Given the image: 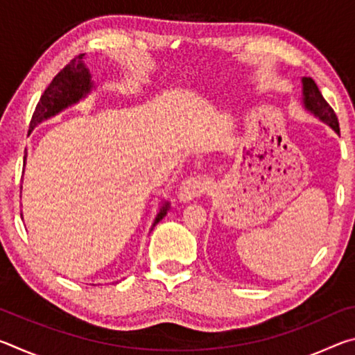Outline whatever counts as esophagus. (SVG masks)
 <instances>
[{
  "label": "esophagus",
  "mask_w": 355,
  "mask_h": 355,
  "mask_svg": "<svg viewBox=\"0 0 355 355\" xmlns=\"http://www.w3.org/2000/svg\"><path fill=\"white\" fill-rule=\"evenodd\" d=\"M207 188H208L207 180L203 178L202 175H191V177L184 180L182 186H180L178 196H180V199H182V200L188 202V200L194 199V197L200 196Z\"/></svg>",
  "instance_id": "esophagus-1"
}]
</instances>
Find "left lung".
I'll return each instance as SVG.
<instances>
[{
    "label": "left lung",
    "mask_w": 355,
    "mask_h": 355,
    "mask_svg": "<svg viewBox=\"0 0 355 355\" xmlns=\"http://www.w3.org/2000/svg\"><path fill=\"white\" fill-rule=\"evenodd\" d=\"M304 103L307 110H310L311 112H315L318 117L324 122L329 123L336 133H340V125H338V119H336V114L332 110L326 98L322 97V94L318 89L316 83L311 80V78H304Z\"/></svg>",
    "instance_id": "8db88e82"
}]
</instances>
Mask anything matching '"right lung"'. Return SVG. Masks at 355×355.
<instances>
[{"mask_svg": "<svg viewBox=\"0 0 355 355\" xmlns=\"http://www.w3.org/2000/svg\"><path fill=\"white\" fill-rule=\"evenodd\" d=\"M83 56L84 55H78L71 59V61L53 78V81L48 84L45 92L42 94L37 106H35L33 119L31 122H29V128L34 130L35 125L40 123L42 120L55 116L56 112L64 110V107H67L71 103H76L78 100L83 98L84 95L91 91V75H89V70L83 62ZM167 208L169 207H167L166 203V205L161 208L158 216H156L153 227L164 218Z\"/></svg>", "mask_w": 355, "mask_h": 355, "instance_id": "1", "label": "right lung"}]
</instances>
